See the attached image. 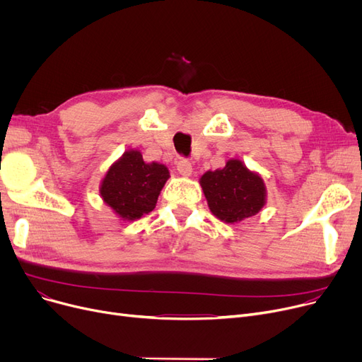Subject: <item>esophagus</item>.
<instances>
[{
  "label": "esophagus",
  "instance_id": "34e87169",
  "mask_svg": "<svg viewBox=\"0 0 362 362\" xmlns=\"http://www.w3.org/2000/svg\"><path fill=\"white\" fill-rule=\"evenodd\" d=\"M192 164H191V161H187V160H185V158H182L179 163H177V171L179 173L182 175V176H185V177H189L192 175Z\"/></svg>",
  "mask_w": 362,
  "mask_h": 362
}]
</instances>
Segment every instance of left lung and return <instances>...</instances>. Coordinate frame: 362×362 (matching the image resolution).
<instances>
[{
    "label": "left lung",
    "instance_id": "8db88e82",
    "mask_svg": "<svg viewBox=\"0 0 362 362\" xmlns=\"http://www.w3.org/2000/svg\"><path fill=\"white\" fill-rule=\"evenodd\" d=\"M199 185L210 211L227 224L258 214L267 201V187L261 175L238 158H230L223 168L208 170Z\"/></svg>",
    "mask_w": 362,
    "mask_h": 362
}]
</instances>
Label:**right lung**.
Instances as JSON below:
<instances>
[{
	"label": "right lung",
	"mask_w": 362,
	"mask_h": 362,
	"mask_svg": "<svg viewBox=\"0 0 362 362\" xmlns=\"http://www.w3.org/2000/svg\"><path fill=\"white\" fill-rule=\"evenodd\" d=\"M168 177L164 164L145 163L141 151L127 149L108 167L100 195L120 220L135 221L154 210Z\"/></svg>",
	"instance_id": "obj_1"
}]
</instances>
